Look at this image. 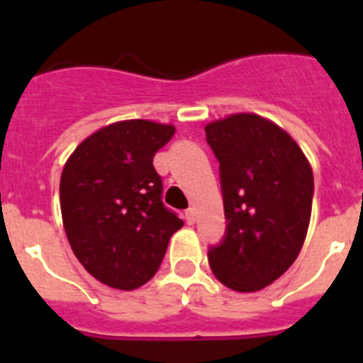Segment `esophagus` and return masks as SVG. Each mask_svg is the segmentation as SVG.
Listing matches in <instances>:
<instances>
[{
    "label": "esophagus",
    "mask_w": 363,
    "mask_h": 363,
    "mask_svg": "<svg viewBox=\"0 0 363 363\" xmlns=\"http://www.w3.org/2000/svg\"><path fill=\"white\" fill-rule=\"evenodd\" d=\"M185 218H187L189 223H194L196 221V207H189L187 213H185Z\"/></svg>",
    "instance_id": "34e87169"
}]
</instances>
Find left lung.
Masks as SVG:
<instances>
[{
  "mask_svg": "<svg viewBox=\"0 0 363 363\" xmlns=\"http://www.w3.org/2000/svg\"><path fill=\"white\" fill-rule=\"evenodd\" d=\"M220 162L227 234L209 251L221 284L255 293L284 274L301 251L313 209V169L280 125L236 112L205 125Z\"/></svg>",
  "mask_w": 363,
  "mask_h": 363,
  "instance_id": "8db88e82",
  "label": "left lung"
}]
</instances>
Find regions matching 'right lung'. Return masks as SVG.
<instances>
[{"label":"right lung","instance_id":"add662e5","mask_svg":"<svg viewBox=\"0 0 363 363\" xmlns=\"http://www.w3.org/2000/svg\"><path fill=\"white\" fill-rule=\"evenodd\" d=\"M174 125L123 120L85 138L65 162L60 205L70 249L89 274L134 291L156 274L184 221L165 209L156 150Z\"/></svg>","mask_w":363,"mask_h":363}]
</instances>
